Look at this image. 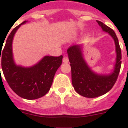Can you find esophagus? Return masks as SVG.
Wrapping results in <instances>:
<instances>
[{
	"label": "esophagus",
	"mask_w": 128,
	"mask_h": 128,
	"mask_svg": "<svg viewBox=\"0 0 128 128\" xmlns=\"http://www.w3.org/2000/svg\"><path fill=\"white\" fill-rule=\"evenodd\" d=\"M63 62L64 63H68L69 62V59H68V57L67 56H64V58H63Z\"/></svg>",
	"instance_id": "34e87169"
}]
</instances>
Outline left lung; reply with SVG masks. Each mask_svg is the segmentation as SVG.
Instances as JSON below:
<instances>
[{
    "mask_svg": "<svg viewBox=\"0 0 128 128\" xmlns=\"http://www.w3.org/2000/svg\"><path fill=\"white\" fill-rule=\"evenodd\" d=\"M97 22L104 31L111 35L115 41L117 58L112 74L108 76L94 74L83 59L79 46H70L67 50L74 90L80 95L90 98L104 95L113 88L118 78L122 64L121 48L115 32L100 21L97 20Z\"/></svg>",
    "mask_w": 128,
    "mask_h": 128,
    "instance_id": "obj_1",
    "label": "left lung"
}]
</instances>
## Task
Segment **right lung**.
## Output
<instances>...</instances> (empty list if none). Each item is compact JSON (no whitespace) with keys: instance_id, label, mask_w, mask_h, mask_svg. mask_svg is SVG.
I'll return each mask as SVG.
<instances>
[{"instance_id":"obj_1","label":"right lung","mask_w":128,"mask_h":128,"mask_svg":"<svg viewBox=\"0 0 128 128\" xmlns=\"http://www.w3.org/2000/svg\"><path fill=\"white\" fill-rule=\"evenodd\" d=\"M26 22L15 27L10 33L4 48L1 50L0 48V60L4 76L11 89L22 98L34 100L42 97L50 90L63 56H46L38 64L30 68L16 66L12 58V42L18 28Z\"/></svg>"}]
</instances>
